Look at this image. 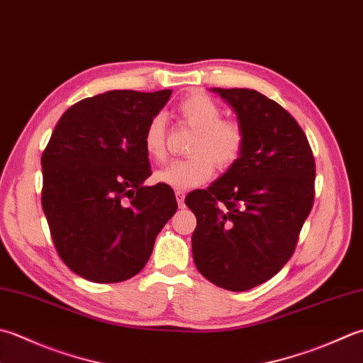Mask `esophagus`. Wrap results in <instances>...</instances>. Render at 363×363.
I'll use <instances>...</instances> for the list:
<instances>
[{
	"label": "esophagus",
	"instance_id": "esophagus-1",
	"mask_svg": "<svg viewBox=\"0 0 363 363\" xmlns=\"http://www.w3.org/2000/svg\"><path fill=\"white\" fill-rule=\"evenodd\" d=\"M184 196H186V191L176 190V198H177V204H179V208H184Z\"/></svg>",
	"mask_w": 363,
	"mask_h": 363
}]
</instances>
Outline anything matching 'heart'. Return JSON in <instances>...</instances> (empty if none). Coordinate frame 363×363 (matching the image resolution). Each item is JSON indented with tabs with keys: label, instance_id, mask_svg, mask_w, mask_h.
I'll list each match as a JSON object with an SVG mask.
<instances>
[{
	"label": "heart",
	"instance_id": "obj_1",
	"mask_svg": "<svg viewBox=\"0 0 363 363\" xmlns=\"http://www.w3.org/2000/svg\"><path fill=\"white\" fill-rule=\"evenodd\" d=\"M184 124L196 130L187 159L173 160L155 173V181L165 186L186 190L209 181L214 167L228 169L242 154L245 132L236 119H225L220 105L206 94H191L177 106ZM143 147L147 157L162 162L167 157L165 116L149 119L143 132Z\"/></svg>",
	"mask_w": 363,
	"mask_h": 363
}]
</instances>
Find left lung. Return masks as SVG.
<instances>
[{"mask_svg": "<svg viewBox=\"0 0 363 363\" xmlns=\"http://www.w3.org/2000/svg\"><path fill=\"white\" fill-rule=\"evenodd\" d=\"M245 132L239 160L190 191L196 217L191 253L200 274L228 291H248L293 257L315 200V157L297 121L281 105L245 88H214Z\"/></svg>", "mask_w": 363, "mask_h": 363, "instance_id": "obj_1", "label": "left lung"}]
</instances>
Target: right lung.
<instances>
[{
    "mask_svg": "<svg viewBox=\"0 0 363 363\" xmlns=\"http://www.w3.org/2000/svg\"><path fill=\"white\" fill-rule=\"evenodd\" d=\"M172 89L108 91L64 113L42 154V208L56 252L96 283L132 279L177 209L172 187L152 174L143 132Z\"/></svg>",
    "mask_w": 363,
    "mask_h": 363,
    "instance_id": "1",
    "label": "right lung"
}]
</instances>
